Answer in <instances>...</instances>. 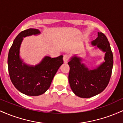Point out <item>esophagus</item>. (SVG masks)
Wrapping results in <instances>:
<instances>
[{"label":"esophagus","mask_w":123,"mask_h":123,"mask_svg":"<svg viewBox=\"0 0 123 123\" xmlns=\"http://www.w3.org/2000/svg\"><path fill=\"white\" fill-rule=\"evenodd\" d=\"M68 60V56L67 55H64L63 56V61H64V63H67Z\"/></svg>","instance_id":"34e87169"}]
</instances>
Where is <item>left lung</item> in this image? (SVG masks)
<instances>
[{
  "instance_id": "8db88e82",
  "label": "left lung",
  "mask_w": 123,
  "mask_h": 123,
  "mask_svg": "<svg viewBox=\"0 0 123 123\" xmlns=\"http://www.w3.org/2000/svg\"><path fill=\"white\" fill-rule=\"evenodd\" d=\"M92 46L104 52L105 61L96 68L89 69L82 58L75 55L68 63L70 66L68 81L74 94L89 98L101 93L109 82L113 66V56L107 37L98 32V37L91 42Z\"/></svg>"
}]
</instances>
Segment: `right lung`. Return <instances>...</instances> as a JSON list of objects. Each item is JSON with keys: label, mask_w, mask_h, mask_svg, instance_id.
Segmentation results:
<instances>
[{"label": "right lung", "mask_w": 123, "mask_h": 123, "mask_svg": "<svg viewBox=\"0 0 123 123\" xmlns=\"http://www.w3.org/2000/svg\"><path fill=\"white\" fill-rule=\"evenodd\" d=\"M41 34L38 29L30 28L21 32L14 40L8 55L10 78L16 89L28 96H39L49 89L59 67L63 64V56H45L35 66L25 63L20 57V46L25 37Z\"/></svg>", "instance_id": "add662e5"}]
</instances>
